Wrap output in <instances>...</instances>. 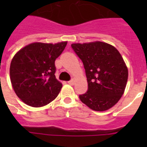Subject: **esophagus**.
<instances>
[{
  "label": "esophagus",
  "instance_id": "1",
  "mask_svg": "<svg viewBox=\"0 0 147 147\" xmlns=\"http://www.w3.org/2000/svg\"><path fill=\"white\" fill-rule=\"evenodd\" d=\"M75 82H76V80H75V79H71V81L68 82V83H69V85H73L74 84H75Z\"/></svg>",
  "mask_w": 147,
  "mask_h": 147
}]
</instances>
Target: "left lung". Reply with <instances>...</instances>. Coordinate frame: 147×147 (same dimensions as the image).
<instances>
[{"label": "left lung", "mask_w": 147, "mask_h": 147, "mask_svg": "<svg viewBox=\"0 0 147 147\" xmlns=\"http://www.w3.org/2000/svg\"><path fill=\"white\" fill-rule=\"evenodd\" d=\"M71 46L82 61L87 77L88 91L79 95L81 101L96 111L111 108L123 94L127 82L128 69L121 53L100 41Z\"/></svg>", "instance_id": "left-lung-1"}]
</instances>
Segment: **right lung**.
<instances>
[{
	"label": "right lung",
	"instance_id": "add662e5",
	"mask_svg": "<svg viewBox=\"0 0 147 147\" xmlns=\"http://www.w3.org/2000/svg\"><path fill=\"white\" fill-rule=\"evenodd\" d=\"M66 45L67 41L55 44L32 42L13 57L10 66L11 85L26 105L43 107L58 96L62 84L55 78V61Z\"/></svg>",
	"mask_w": 147,
	"mask_h": 147
}]
</instances>
